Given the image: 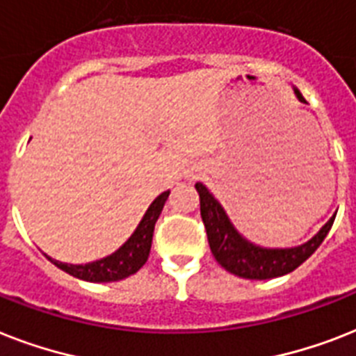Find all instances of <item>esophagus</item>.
Masks as SVG:
<instances>
[{
  "label": "esophagus",
  "instance_id": "1",
  "mask_svg": "<svg viewBox=\"0 0 356 356\" xmlns=\"http://www.w3.org/2000/svg\"><path fill=\"white\" fill-rule=\"evenodd\" d=\"M195 175H197V173H192V175H190V177H192V179H194V177H195Z\"/></svg>",
  "mask_w": 356,
  "mask_h": 356
}]
</instances>
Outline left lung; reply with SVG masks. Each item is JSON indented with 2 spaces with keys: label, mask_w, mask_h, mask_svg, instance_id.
I'll use <instances>...</instances> for the list:
<instances>
[{
  "label": "left lung",
  "mask_w": 356,
  "mask_h": 356,
  "mask_svg": "<svg viewBox=\"0 0 356 356\" xmlns=\"http://www.w3.org/2000/svg\"><path fill=\"white\" fill-rule=\"evenodd\" d=\"M299 102H305L301 92L293 88ZM195 190L200 194L201 203V218L205 223L209 245L218 260V264L225 268L233 275L243 277V279H273V277L286 275L290 271L303 264L316 249L320 248L321 242L325 240L327 233L331 231L337 214L320 229V233L314 234L309 242L301 243L298 248L286 249H268L254 245L249 240L238 233L229 222L227 214L223 207L214 200V195L207 190L205 184L195 183Z\"/></svg>",
  "instance_id": "obj_1"
}]
</instances>
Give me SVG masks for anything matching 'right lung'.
Returning a JSON list of instances; mask_svg holds the SVG:
<instances>
[{
    "label": "right lung",
    "instance_id": "add662e5",
    "mask_svg": "<svg viewBox=\"0 0 356 356\" xmlns=\"http://www.w3.org/2000/svg\"><path fill=\"white\" fill-rule=\"evenodd\" d=\"M170 192H162L149 209L145 211L142 222L134 231L129 240L123 243L118 251L108 254L105 259H99L96 262H88V264H66V262H58V260L47 257L53 264L60 268L63 271L70 275L83 279V281L90 282H113L122 281L125 277L133 275L145 264V260L149 257L151 242H153V231H155V223L162 212V207L166 203Z\"/></svg>",
    "mask_w": 356,
    "mask_h": 356
}]
</instances>
